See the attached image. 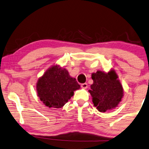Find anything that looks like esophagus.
<instances>
[{"label": "esophagus", "mask_w": 149, "mask_h": 149, "mask_svg": "<svg viewBox=\"0 0 149 149\" xmlns=\"http://www.w3.org/2000/svg\"><path fill=\"white\" fill-rule=\"evenodd\" d=\"M81 87L83 88V89H86V88H88V84H86V83L82 84L81 85Z\"/></svg>", "instance_id": "obj_1"}]
</instances>
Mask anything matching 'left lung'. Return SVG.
<instances>
[{"label": "left lung", "instance_id": "8db88e82", "mask_svg": "<svg viewBox=\"0 0 149 149\" xmlns=\"http://www.w3.org/2000/svg\"><path fill=\"white\" fill-rule=\"evenodd\" d=\"M94 83L88 91L94 106L99 112H105L117 107L123 97L124 90L114 70L108 73L97 71L92 74Z\"/></svg>", "mask_w": 149, "mask_h": 149}]
</instances>
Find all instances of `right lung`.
<instances>
[{
	"instance_id": "obj_1",
	"label": "right lung",
	"mask_w": 149,
	"mask_h": 149,
	"mask_svg": "<svg viewBox=\"0 0 149 149\" xmlns=\"http://www.w3.org/2000/svg\"><path fill=\"white\" fill-rule=\"evenodd\" d=\"M80 86L71 77L65 68L54 65L48 69L37 80V96L49 108H62Z\"/></svg>"
}]
</instances>
